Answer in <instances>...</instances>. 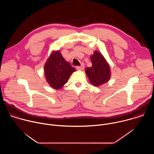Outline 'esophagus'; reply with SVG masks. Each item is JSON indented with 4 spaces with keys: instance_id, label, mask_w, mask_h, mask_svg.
I'll return each instance as SVG.
<instances>
[{
    "instance_id": "obj_1",
    "label": "esophagus",
    "mask_w": 154,
    "mask_h": 154,
    "mask_svg": "<svg viewBox=\"0 0 154 154\" xmlns=\"http://www.w3.org/2000/svg\"><path fill=\"white\" fill-rule=\"evenodd\" d=\"M84 67H85L84 64L82 63V64L80 66H76V69L77 70H83L84 69Z\"/></svg>"
}]
</instances>
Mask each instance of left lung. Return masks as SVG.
<instances>
[{
  "mask_svg": "<svg viewBox=\"0 0 154 154\" xmlns=\"http://www.w3.org/2000/svg\"><path fill=\"white\" fill-rule=\"evenodd\" d=\"M92 66L86 68L85 72L90 81L95 86L107 82L110 78V70L104 57L98 52L91 56Z\"/></svg>",
  "mask_w": 154,
  "mask_h": 154,
  "instance_id": "left-lung-1",
  "label": "left lung"
}]
</instances>
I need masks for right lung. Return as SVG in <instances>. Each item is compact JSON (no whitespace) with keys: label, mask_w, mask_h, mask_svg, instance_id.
<instances>
[{"label":"right lung","mask_w":154,"mask_h":154,"mask_svg":"<svg viewBox=\"0 0 154 154\" xmlns=\"http://www.w3.org/2000/svg\"><path fill=\"white\" fill-rule=\"evenodd\" d=\"M75 71V69L65 61L59 51L52 54L45 66L46 80L54 89L61 88Z\"/></svg>","instance_id":"1"}]
</instances>
